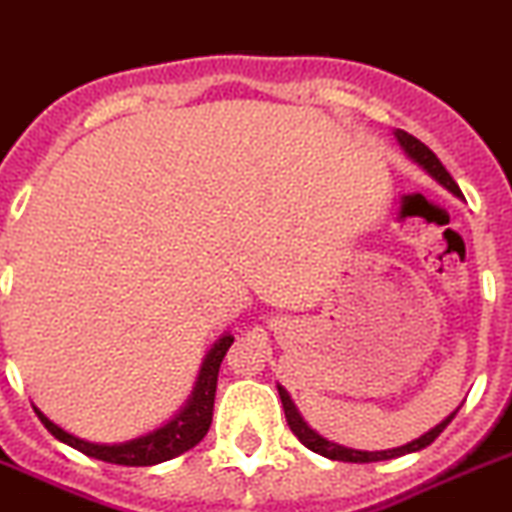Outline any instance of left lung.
Instances as JSON below:
<instances>
[{
	"mask_svg": "<svg viewBox=\"0 0 512 512\" xmlns=\"http://www.w3.org/2000/svg\"><path fill=\"white\" fill-rule=\"evenodd\" d=\"M396 138H399L401 148H404V151H407V154L412 156V159L417 161L419 166H422V169H427L429 174H432L434 179L439 181V184L447 186V189H450L452 194L462 197L460 186L455 184V179H452V176H450V171L444 169L442 161H439L437 156H434L432 148L424 146V143L419 141V138H414L412 133H407V131H396ZM278 391H280V401H283L285 419H288L290 432H293L295 437H298L300 442H303L305 447H308V450L318 452V455H323V457H331V460H343V462H379V460H391V457L407 455V452L422 450V447L432 444L434 439L439 437V432H442V429L452 422V417H455V414H450V417L444 419L442 424H437V427H434L432 432L422 434V437H419V439H414V442L404 444V447H396V450L361 452V450H348V447H341V444H336V442H328V439H323L321 434H315L313 429H310L308 424L303 422V417H300V414H298L295 404H293V401H290L288 391H285L283 386H278Z\"/></svg>",
	"mask_w": 512,
	"mask_h": 512,
	"instance_id": "1",
	"label": "left lung"
}]
</instances>
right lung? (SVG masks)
Segmentation results:
<instances>
[{
	"mask_svg": "<svg viewBox=\"0 0 512 512\" xmlns=\"http://www.w3.org/2000/svg\"><path fill=\"white\" fill-rule=\"evenodd\" d=\"M232 341H234L232 336L219 338V343L209 351L207 361H204L202 374H199V381H197V389L191 391V399L186 401V407L181 409L171 422H166L164 427H159L156 432H148L146 437L131 439V442H123V444H93V442H85V439L73 437V434H68L65 429L57 427V424H52L40 409H35V412L52 437L70 444V447H75V450L83 452V455L95 457V460H103V462H113V465H128V467L159 465V462H166L171 460V457L181 455V452L191 450V447L202 442L204 434L209 432L219 366H222V358L224 353H227V348L232 346Z\"/></svg>",
	"mask_w": 512,
	"mask_h": 512,
	"instance_id": "obj_1",
	"label": "right lung"
}]
</instances>
